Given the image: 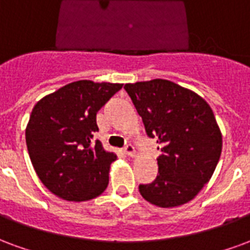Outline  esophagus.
<instances>
[{"mask_svg": "<svg viewBox=\"0 0 250 250\" xmlns=\"http://www.w3.org/2000/svg\"><path fill=\"white\" fill-rule=\"evenodd\" d=\"M124 152H125V154L129 156V157H134V156H136V149H134V146H133L132 144H127L126 146L124 147Z\"/></svg>", "mask_w": 250, "mask_h": 250, "instance_id": "esophagus-1", "label": "esophagus"}]
</instances>
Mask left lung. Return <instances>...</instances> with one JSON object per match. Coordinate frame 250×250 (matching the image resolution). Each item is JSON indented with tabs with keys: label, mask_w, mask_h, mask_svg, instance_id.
Instances as JSON below:
<instances>
[{
	"label": "left lung",
	"mask_w": 250,
	"mask_h": 250,
	"mask_svg": "<svg viewBox=\"0 0 250 250\" xmlns=\"http://www.w3.org/2000/svg\"><path fill=\"white\" fill-rule=\"evenodd\" d=\"M124 89L161 150L157 177L138 187L141 196L160 208L187 204L210 180L221 156L212 107L197 93L161 78L125 83Z\"/></svg>",
	"instance_id": "left-lung-1"
}]
</instances>
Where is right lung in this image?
<instances>
[{"instance_id": "1", "label": "right lung", "mask_w": 250, "mask_h": 250, "mask_svg": "<svg viewBox=\"0 0 250 250\" xmlns=\"http://www.w3.org/2000/svg\"><path fill=\"white\" fill-rule=\"evenodd\" d=\"M123 83L81 80L67 83L33 107L25 137L29 157L41 183L66 201H87L109 184L117 158L100 141L96 114Z\"/></svg>"}]
</instances>
